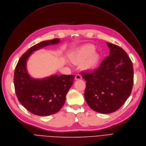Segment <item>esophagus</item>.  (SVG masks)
<instances>
[{
	"instance_id": "34e87169",
	"label": "esophagus",
	"mask_w": 146,
	"mask_h": 146,
	"mask_svg": "<svg viewBox=\"0 0 146 146\" xmlns=\"http://www.w3.org/2000/svg\"><path fill=\"white\" fill-rule=\"evenodd\" d=\"M75 80H81V78H82V77H81V75L80 74H77L76 75H75Z\"/></svg>"
}]
</instances>
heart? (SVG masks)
<instances>
[{
    "instance_id": "b5f03b06",
    "label": "heart",
    "mask_w": 146,
    "mask_h": 146,
    "mask_svg": "<svg viewBox=\"0 0 146 146\" xmlns=\"http://www.w3.org/2000/svg\"><path fill=\"white\" fill-rule=\"evenodd\" d=\"M95 46L92 44H86L80 47L71 56V61L76 64L84 62V66L87 69L94 68L98 65L100 56L94 53Z\"/></svg>"
}]
</instances>
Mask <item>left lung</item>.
<instances>
[{
    "instance_id": "8db88e82",
    "label": "left lung",
    "mask_w": 146,
    "mask_h": 146,
    "mask_svg": "<svg viewBox=\"0 0 146 146\" xmlns=\"http://www.w3.org/2000/svg\"><path fill=\"white\" fill-rule=\"evenodd\" d=\"M110 56L98 68L81 74L86 80L84 97L96 112L108 114L119 110L130 96L133 84L131 60L119 46L107 42Z\"/></svg>"
}]
</instances>
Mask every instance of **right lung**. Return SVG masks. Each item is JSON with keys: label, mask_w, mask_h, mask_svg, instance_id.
Masks as SVG:
<instances>
[{"label": "right lung", "mask_w": 146, "mask_h": 146, "mask_svg": "<svg viewBox=\"0 0 146 146\" xmlns=\"http://www.w3.org/2000/svg\"><path fill=\"white\" fill-rule=\"evenodd\" d=\"M59 41V38H55L32 46L22 55L15 68L14 83L17 97L22 106L33 114L46 116L57 113L65 104L66 95L73 84V75H55L35 80L26 71V61L33 51Z\"/></svg>", "instance_id": "1"}]
</instances>
